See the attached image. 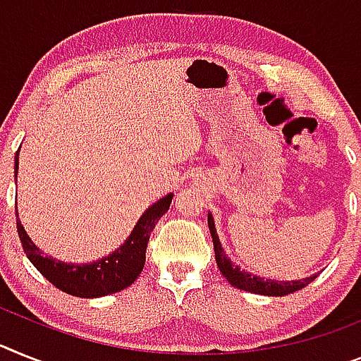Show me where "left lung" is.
Listing matches in <instances>:
<instances>
[{"mask_svg": "<svg viewBox=\"0 0 361 361\" xmlns=\"http://www.w3.org/2000/svg\"><path fill=\"white\" fill-rule=\"evenodd\" d=\"M207 224L209 231H211V238H213L214 259H216L218 268H220L224 277L235 288L246 290V292L251 293H260V295H269V298H283V295H288V293L305 288V286H308L316 279V275H312V277L301 279V281H271V279H262L259 275L250 274L246 269H240V266L231 262V259L226 255V251H224L222 244H220V238L216 235V227H214V220L211 214L207 216Z\"/></svg>", "mask_w": 361, "mask_h": 361, "instance_id": "8db88e82", "label": "left lung"}]
</instances>
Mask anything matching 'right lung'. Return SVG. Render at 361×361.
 Listing matches in <instances>:
<instances>
[{
  "mask_svg": "<svg viewBox=\"0 0 361 361\" xmlns=\"http://www.w3.org/2000/svg\"><path fill=\"white\" fill-rule=\"evenodd\" d=\"M14 172H18V154L14 157ZM172 196L174 195H166L165 198L145 211L143 216L135 224L134 231L130 233L128 240L124 242L119 250L90 264H71V262H62L49 255H44L40 247L29 238L20 218L16 216L18 235H20L25 255L53 286L75 298H104V295L128 288L143 271L150 233L154 231L159 218L171 207Z\"/></svg>",
  "mask_w": 361,
  "mask_h": 361,
  "instance_id": "add662e5",
  "label": "right lung"
}]
</instances>
